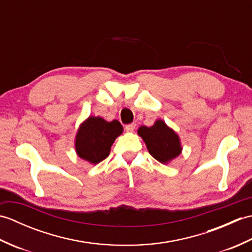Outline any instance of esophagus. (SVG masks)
I'll return each instance as SVG.
<instances>
[{"instance_id":"1","label":"esophagus","mask_w":252,"mask_h":252,"mask_svg":"<svg viewBox=\"0 0 252 252\" xmlns=\"http://www.w3.org/2000/svg\"><path fill=\"white\" fill-rule=\"evenodd\" d=\"M135 127H136L135 123H130V125H126V132H134Z\"/></svg>"}]
</instances>
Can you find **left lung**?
Instances as JSON below:
<instances>
[{
  "instance_id": "1",
  "label": "left lung",
  "mask_w": 252,
  "mask_h": 252,
  "mask_svg": "<svg viewBox=\"0 0 252 252\" xmlns=\"http://www.w3.org/2000/svg\"><path fill=\"white\" fill-rule=\"evenodd\" d=\"M137 134L145 142L149 154L161 163H168L182 152L180 137L162 120H157L152 126H142Z\"/></svg>"
}]
</instances>
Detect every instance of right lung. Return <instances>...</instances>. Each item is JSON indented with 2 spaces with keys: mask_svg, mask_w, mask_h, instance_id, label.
<instances>
[{
  "mask_svg": "<svg viewBox=\"0 0 252 252\" xmlns=\"http://www.w3.org/2000/svg\"><path fill=\"white\" fill-rule=\"evenodd\" d=\"M123 131L118 120L110 122L100 117H89L76 135V152L80 158L96 164L109 156L111 145Z\"/></svg>",
  "mask_w": 252,
  "mask_h": 252,
  "instance_id": "obj_1",
  "label": "right lung"
}]
</instances>
